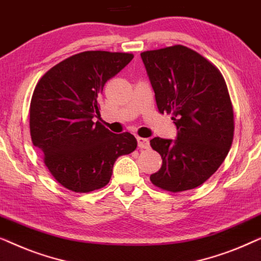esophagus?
Here are the masks:
<instances>
[{"mask_svg":"<svg viewBox=\"0 0 261 261\" xmlns=\"http://www.w3.org/2000/svg\"><path fill=\"white\" fill-rule=\"evenodd\" d=\"M138 146L140 148H149V140L146 138H138Z\"/></svg>","mask_w":261,"mask_h":261,"instance_id":"obj_1","label":"esophagus"}]
</instances>
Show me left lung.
I'll return each instance as SVG.
<instances>
[{"label": "left lung", "mask_w": 261, "mask_h": 261, "mask_svg": "<svg viewBox=\"0 0 261 261\" xmlns=\"http://www.w3.org/2000/svg\"><path fill=\"white\" fill-rule=\"evenodd\" d=\"M159 113L172 114L177 139L153 138L163 165L149 179L170 192L208 180L226 159L234 135L233 107L219 69L181 45L141 53Z\"/></svg>", "instance_id": "obj_1"}]
</instances>
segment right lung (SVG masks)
Instances as JSON below:
<instances>
[{"label":"right lung","mask_w":261,"mask_h":261,"mask_svg":"<svg viewBox=\"0 0 261 261\" xmlns=\"http://www.w3.org/2000/svg\"><path fill=\"white\" fill-rule=\"evenodd\" d=\"M132 53L85 51L48 70L32 96L30 128L33 145L56 180L74 192L106 187L120 155L138 142L130 133L114 134L92 119L106 82L133 59Z\"/></svg>","instance_id":"obj_1"}]
</instances>
